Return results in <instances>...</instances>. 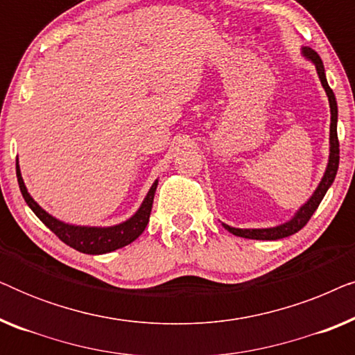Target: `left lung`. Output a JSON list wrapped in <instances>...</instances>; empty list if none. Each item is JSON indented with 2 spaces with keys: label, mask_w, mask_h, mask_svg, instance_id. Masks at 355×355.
Returning a JSON list of instances; mask_svg holds the SVG:
<instances>
[{
  "label": "left lung",
  "mask_w": 355,
  "mask_h": 355,
  "mask_svg": "<svg viewBox=\"0 0 355 355\" xmlns=\"http://www.w3.org/2000/svg\"><path fill=\"white\" fill-rule=\"evenodd\" d=\"M302 56L305 60L312 62L317 69L318 79L322 82L324 94L328 96V103H329V113H331V123H329V155H328V163H327V169H324L322 181L318 182L317 189H315L312 196L309 197V200L300 205L297 208V211L291 216V220L281 223V225L271 226V227H232L226 223H221L223 227L231 232V234L239 236V237H245V239H257V241H278L283 239V237L293 236L295 232L302 230V227L307 225V221L310 220V216L313 215L315 210H317L320 202L323 200L324 193L328 192V189L331 187V184L334 182V178H336L338 173V166H339V142H338V103H336V96H334L333 90L329 89L328 80H327V74H324V67L323 62L320 60V56L317 55V51H313L312 48L309 46H302Z\"/></svg>",
  "instance_id": "8db88e82"
}]
</instances>
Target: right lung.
<instances>
[{
	"instance_id": "right-lung-1",
	"label": "right lung",
	"mask_w": 355,
	"mask_h": 355,
	"mask_svg": "<svg viewBox=\"0 0 355 355\" xmlns=\"http://www.w3.org/2000/svg\"><path fill=\"white\" fill-rule=\"evenodd\" d=\"M16 174L24 200H26L27 205L31 207V210L40 218L43 225L50 227L64 244L82 252V254L90 255H101L108 254V252L118 250L121 247L134 242L140 234H142L144 230L148 225L155 191H157L158 186V179H155V182L152 184V187H150L147 196H145L144 202L140 203L137 211L125 221H121L118 225L113 226H82L71 225V223L58 220L56 216L50 215V213L43 210V208L33 200V197L27 191L26 184H24L19 159L16 162Z\"/></svg>"
}]
</instances>
